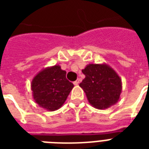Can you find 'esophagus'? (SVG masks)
Instances as JSON below:
<instances>
[{"mask_svg": "<svg viewBox=\"0 0 149 149\" xmlns=\"http://www.w3.org/2000/svg\"><path fill=\"white\" fill-rule=\"evenodd\" d=\"M79 84V79H77L76 81L73 82V84H74L75 86H77Z\"/></svg>", "mask_w": 149, "mask_h": 149, "instance_id": "esophagus-1", "label": "esophagus"}]
</instances>
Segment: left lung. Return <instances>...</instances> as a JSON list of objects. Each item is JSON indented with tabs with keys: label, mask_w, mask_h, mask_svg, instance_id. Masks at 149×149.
I'll return each mask as SVG.
<instances>
[{
	"label": "left lung",
	"mask_w": 149,
	"mask_h": 149,
	"mask_svg": "<svg viewBox=\"0 0 149 149\" xmlns=\"http://www.w3.org/2000/svg\"><path fill=\"white\" fill-rule=\"evenodd\" d=\"M85 78L79 84L91 106L98 110L111 107L120 99L122 82L115 70L107 63L86 65Z\"/></svg>",
	"instance_id": "1"
}]
</instances>
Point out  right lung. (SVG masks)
Masks as SVG:
<instances>
[{
    "instance_id": "obj_1",
    "label": "right lung",
    "mask_w": 149,
    "mask_h": 149,
    "mask_svg": "<svg viewBox=\"0 0 149 149\" xmlns=\"http://www.w3.org/2000/svg\"><path fill=\"white\" fill-rule=\"evenodd\" d=\"M59 65L43 69L33 77L31 89L36 104L49 111L58 110L67 99L73 84L66 79Z\"/></svg>"
}]
</instances>
